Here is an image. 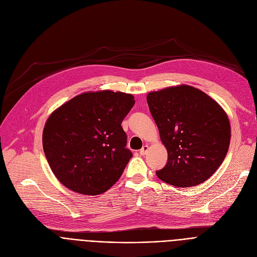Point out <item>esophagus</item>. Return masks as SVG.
I'll use <instances>...</instances> for the list:
<instances>
[{"label":"esophagus","mask_w":257,"mask_h":257,"mask_svg":"<svg viewBox=\"0 0 257 257\" xmlns=\"http://www.w3.org/2000/svg\"><path fill=\"white\" fill-rule=\"evenodd\" d=\"M148 149H149V147H148L147 145H145V146L142 148V149L140 150V154H141V155H145V154L147 153Z\"/></svg>","instance_id":"34e87169"}]
</instances>
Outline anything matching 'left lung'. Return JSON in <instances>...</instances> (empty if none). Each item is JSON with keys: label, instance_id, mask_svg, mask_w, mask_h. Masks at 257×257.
Returning a JSON list of instances; mask_svg holds the SVG:
<instances>
[{"label": "left lung", "instance_id": "8db88e82", "mask_svg": "<svg viewBox=\"0 0 257 257\" xmlns=\"http://www.w3.org/2000/svg\"><path fill=\"white\" fill-rule=\"evenodd\" d=\"M147 102L168 151V163L156 171L157 177L178 187L207 180L230 144V123L223 108L190 85L149 92Z\"/></svg>", "mask_w": 257, "mask_h": 257}]
</instances>
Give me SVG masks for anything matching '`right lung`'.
<instances>
[{"mask_svg": "<svg viewBox=\"0 0 257 257\" xmlns=\"http://www.w3.org/2000/svg\"><path fill=\"white\" fill-rule=\"evenodd\" d=\"M134 103L130 93L84 92L50 115L43 147L51 170L64 186L94 196L119 179L132 157L120 124Z\"/></svg>", "mask_w": 257, "mask_h": 257, "instance_id": "1", "label": "right lung"}]
</instances>
